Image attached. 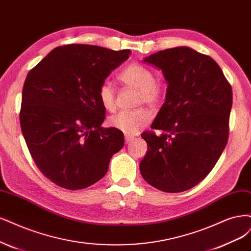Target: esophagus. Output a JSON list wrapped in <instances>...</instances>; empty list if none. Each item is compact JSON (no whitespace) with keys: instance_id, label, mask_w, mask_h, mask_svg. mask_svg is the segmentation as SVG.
Returning a JSON list of instances; mask_svg holds the SVG:
<instances>
[{"instance_id":"1","label":"esophagus","mask_w":251,"mask_h":251,"mask_svg":"<svg viewBox=\"0 0 251 251\" xmlns=\"http://www.w3.org/2000/svg\"><path fill=\"white\" fill-rule=\"evenodd\" d=\"M126 138V143H129L132 140H134V137L133 136H128V135H126L125 136Z\"/></svg>"}]
</instances>
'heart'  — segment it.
I'll return each instance as SVG.
<instances>
[{"mask_svg": "<svg viewBox=\"0 0 251 251\" xmlns=\"http://www.w3.org/2000/svg\"><path fill=\"white\" fill-rule=\"evenodd\" d=\"M118 80L123 84L138 90V103H146L149 106H155L164 96L165 88L160 81L154 80V75L148 66L141 63L132 62L126 65L118 75ZM98 98L100 105L107 111L115 109V90L108 81L102 82L98 90ZM151 115L144 109L133 111H120L119 113L111 116L108 120L109 126L126 135H135L142 127L148 126Z\"/></svg>", "mask_w": 251, "mask_h": 251, "instance_id": "obj_1", "label": "heart"}]
</instances>
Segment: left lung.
<instances>
[{
    "mask_svg": "<svg viewBox=\"0 0 251 251\" xmlns=\"http://www.w3.org/2000/svg\"><path fill=\"white\" fill-rule=\"evenodd\" d=\"M144 62L162 70L168 87L152 131L141 134L149 150L140 172L163 192H183L210 174L226 149L230 84L214 59L187 47L159 50Z\"/></svg>",
    "mask_w": 251,
    "mask_h": 251,
    "instance_id": "left-lung-1",
    "label": "left lung"
}]
</instances>
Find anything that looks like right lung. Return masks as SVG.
<instances>
[{"instance_id":"1","label":"right lung","mask_w":251,"mask_h":251,"mask_svg":"<svg viewBox=\"0 0 251 251\" xmlns=\"http://www.w3.org/2000/svg\"><path fill=\"white\" fill-rule=\"evenodd\" d=\"M131 55L89 45L58 47L29 72L20 122L32 158L57 186L81 190L107 174L125 144L124 133L103 128L100 85Z\"/></svg>"}]
</instances>
